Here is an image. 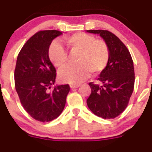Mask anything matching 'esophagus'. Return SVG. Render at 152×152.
<instances>
[{
    "mask_svg": "<svg viewBox=\"0 0 152 152\" xmlns=\"http://www.w3.org/2000/svg\"><path fill=\"white\" fill-rule=\"evenodd\" d=\"M79 85H70V88H79Z\"/></svg>",
    "mask_w": 152,
    "mask_h": 152,
    "instance_id": "esophagus-1",
    "label": "esophagus"
}]
</instances>
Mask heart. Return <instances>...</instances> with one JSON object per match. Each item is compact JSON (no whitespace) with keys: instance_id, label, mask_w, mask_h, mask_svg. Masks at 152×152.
Masks as SVG:
<instances>
[{"instance_id":"1","label":"heart","mask_w":152,"mask_h":152,"mask_svg":"<svg viewBox=\"0 0 152 152\" xmlns=\"http://www.w3.org/2000/svg\"><path fill=\"white\" fill-rule=\"evenodd\" d=\"M64 42L71 54L79 53L76 60L78 65L63 68L69 61L67 50L57 41L50 44L49 59L56 67L63 68L59 72V79L64 83L79 84L90 73L99 74L108 65L110 50L104 40L97 39L94 35L85 32H76L64 37Z\"/></svg>"}]
</instances>
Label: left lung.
Masks as SVG:
<instances>
[{
	"instance_id": "obj_1",
	"label": "left lung",
	"mask_w": 152,
	"mask_h": 152,
	"mask_svg": "<svg viewBox=\"0 0 152 152\" xmlns=\"http://www.w3.org/2000/svg\"><path fill=\"white\" fill-rule=\"evenodd\" d=\"M99 34L108 44L110 58L106 69L98 80L102 85L89 83L91 95L86 102L88 108L98 117L113 119L123 113L134 89L135 72L129 50L117 35L107 30H87Z\"/></svg>"
}]
</instances>
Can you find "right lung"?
Segmentation results:
<instances>
[{
  "label": "right lung",
  "mask_w": 152,
  "mask_h": 152,
  "mask_svg": "<svg viewBox=\"0 0 152 152\" xmlns=\"http://www.w3.org/2000/svg\"><path fill=\"white\" fill-rule=\"evenodd\" d=\"M61 34L57 30L39 31L26 42L17 56L15 88L23 108L40 122L59 117L70 90L68 84L50 89L57 73L49 59L48 49L53 39Z\"/></svg>",
  "instance_id": "add662e5"
}]
</instances>
